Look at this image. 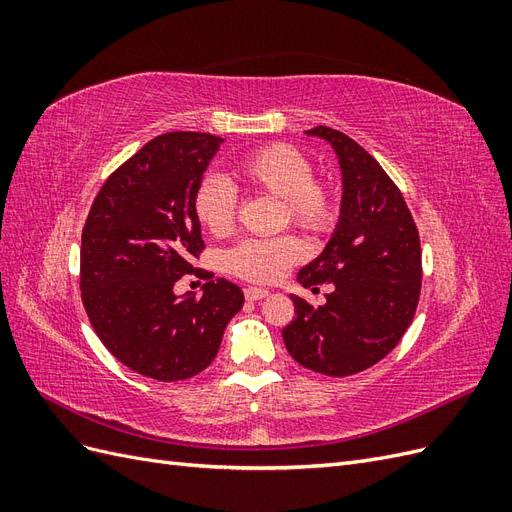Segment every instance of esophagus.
<instances>
[{"mask_svg":"<svg viewBox=\"0 0 512 512\" xmlns=\"http://www.w3.org/2000/svg\"><path fill=\"white\" fill-rule=\"evenodd\" d=\"M267 297H269V290H265V288H254V286L245 288V299L247 301H260V299H267Z\"/></svg>","mask_w":512,"mask_h":512,"instance_id":"1","label":"esophagus"}]
</instances>
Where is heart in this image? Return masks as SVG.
<instances>
[{
    "label": "heart",
    "mask_w": 512,
    "mask_h": 512,
    "mask_svg": "<svg viewBox=\"0 0 512 512\" xmlns=\"http://www.w3.org/2000/svg\"><path fill=\"white\" fill-rule=\"evenodd\" d=\"M239 173L252 190L282 198V222L312 235H322L335 222V196L327 183L314 179L305 153L286 143L265 145L247 156ZM237 194L222 175H207L194 194V213L211 235L224 237L235 226ZM305 256L303 243L292 235L245 239L226 252V269L245 282L271 284Z\"/></svg>",
    "instance_id": "heart-1"
}]
</instances>
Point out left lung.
<instances>
[{
    "instance_id": "1",
    "label": "left lung",
    "mask_w": 512,
    "mask_h": 512,
    "mask_svg": "<svg viewBox=\"0 0 512 512\" xmlns=\"http://www.w3.org/2000/svg\"><path fill=\"white\" fill-rule=\"evenodd\" d=\"M305 134L333 147L342 205L329 243L297 282L333 290L320 307L290 294L294 320L282 337L299 365L344 378L382 361L410 327L421 294V241L404 196L359 143L327 126Z\"/></svg>"
}]
</instances>
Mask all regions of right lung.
I'll return each mask as SVG.
<instances>
[{
    "label": "right lung",
    "mask_w": 512,
    "mask_h": 512,
    "mask_svg": "<svg viewBox=\"0 0 512 512\" xmlns=\"http://www.w3.org/2000/svg\"><path fill=\"white\" fill-rule=\"evenodd\" d=\"M224 138L156 136L106 179L81 237V297L91 327L117 361L160 382L188 380L220 350L243 292L211 280L203 297L175 294L203 252L194 194Z\"/></svg>",
    "instance_id": "right-lung-1"
}]
</instances>
